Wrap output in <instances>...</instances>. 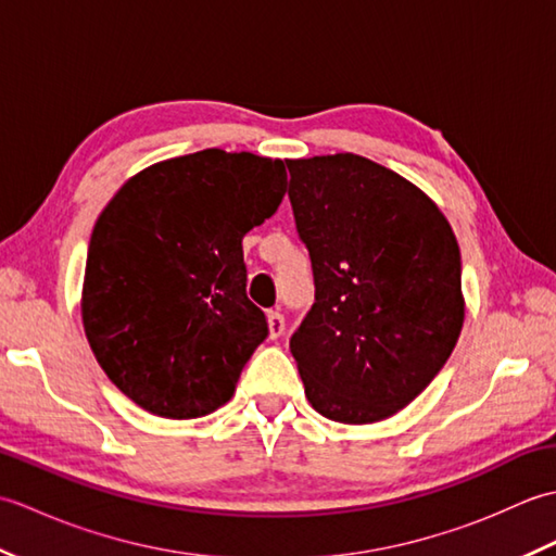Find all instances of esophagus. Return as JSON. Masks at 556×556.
<instances>
[{
    "instance_id": "esophagus-1",
    "label": "esophagus",
    "mask_w": 556,
    "mask_h": 556,
    "mask_svg": "<svg viewBox=\"0 0 556 556\" xmlns=\"http://www.w3.org/2000/svg\"><path fill=\"white\" fill-rule=\"evenodd\" d=\"M267 327H269V339H279L285 334V315L279 311L267 313Z\"/></svg>"
}]
</instances>
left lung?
I'll list each match as a JSON object with an SVG mask.
<instances>
[{"mask_svg": "<svg viewBox=\"0 0 556 556\" xmlns=\"http://www.w3.org/2000/svg\"><path fill=\"white\" fill-rule=\"evenodd\" d=\"M315 303L289 346L311 406L365 425L408 406L464 327L460 253L418 186L353 152L287 162Z\"/></svg>", "mask_w": 556, "mask_h": 556, "instance_id": "8db88e82", "label": "left lung"}]
</instances>
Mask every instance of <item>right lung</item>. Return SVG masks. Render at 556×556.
Segmentation results:
<instances>
[{"instance_id": "add662e5", "label": "right lung", "mask_w": 556, "mask_h": 556, "mask_svg": "<svg viewBox=\"0 0 556 556\" xmlns=\"http://www.w3.org/2000/svg\"><path fill=\"white\" fill-rule=\"evenodd\" d=\"M287 193L281 160L207 148L131 176L96 222L83 327L100 368L160 418H200L233 396L267 337L245 296L243 236Z\"/></svg>"}]
</instances>
